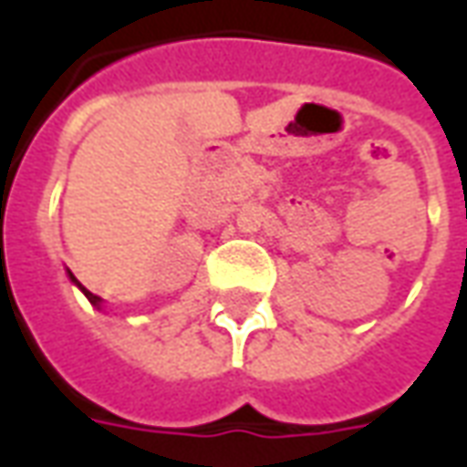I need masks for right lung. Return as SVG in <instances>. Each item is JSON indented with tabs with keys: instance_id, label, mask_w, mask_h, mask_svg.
<instances>
[{
	"instance_id": "add662e5",
	"label": "right lung",
	"mask_w": 467,
	"mask_h": 467,
	"mask_svg": "<svg viewBox=\"0 0 467 467\" xmlns=\"http://www.w3.org/2000/svg\"><path fill=\"white\" fill-rule=\"evenodd\" d=\"M72 280H75V277H72ZM75 283H77V280H75ZM79 287H82V285H79ZM82 290H85V295H87V297H89V303H92V305H99V297H97L95 293H89L87 287H82Z\"/></svg>"
}]
</instances>
